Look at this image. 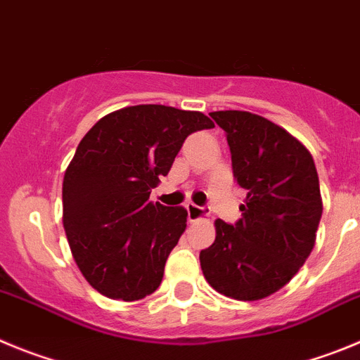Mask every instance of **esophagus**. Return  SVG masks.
Returning a JSON list of instances; mask_svg holds the SVG:
<instances>
[{
    "mask_svg": "<svg viewBox=\"0 0 360 360\" xmlns=\"http://www.w3.org/2000/svg\"><path fill=\"white\" fill-rule=\"evenodd\" d=\"M186 212H188V220H190V222H195V220H200V219H208L210 215L206 206H195V204H186Z\"/></svg>",
    "mask_w": 360,
    "mask_h": 360,
    "instance_id": "esophagus-1",
    "label": "esophagus"
}]
</instances>
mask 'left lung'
<instances>
[{
	"instance_id": "1",
	"label": "left lung",
	"mask_w": 360,
	"mask_h": 360,
	"mask_svg": "<svg viewBox=\"0 0 360 360\" xmlns=\"http://www.w3.org/2000/svg\"><path fill=\"white\" fill-rule=\"evenodd\" d=\"M210 116L224 129L233 177L248 197L235 224L215 220V242L200 251V267L220 294L262 300L292 280L316 244L323 213L316 165L294 136L264 116Z\"/></svg>"
}]
</instances>
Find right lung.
Returning <instances> with one entry per match:
<instances>
[{"instance_id": "right-lung-1", "label": "right lung", "mask_w": 360, "mask_h": 360, "mask_svg": "<svg viewBox=\"0 0 360 360\" xmlns=\"http://www.w3.org/2000/svg\"><path fill=\"white\" fill-rule=\"evenodd\" d=\"M212 127L199 111L145 103L109 112L84 136L64 174L63 224L93 289L136 301L160 287L188 213L148 197L188 136Z\"/></svg>"}]
</instances>
